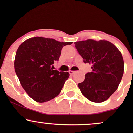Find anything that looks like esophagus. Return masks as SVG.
<instances>
[{
  "label": "esophagus",
  "instance_id": "esophagus-1",
  "mask_svg": "<svg viewBox=\"0 0 133 133\" xmlns=\"http://www.w3.org/2000/svg\"><path fill=\"white\" fill-rule=\"evenodd\" d=\"M76 71H71V70H70L69 71V73H70L71 75H72L74 73H75Z\"/></svg>",
  "mask_w": 133,
  "mask_h": 133
}]
</instances>
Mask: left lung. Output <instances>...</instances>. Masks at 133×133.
<instances>
[{
    "instance_id": "8db88e82",
    "label": "left lung",
    "mask_w": 133,
    "mask_h": 133,
    "mask_svg": "<svg viewBox=\"0 0 133 133\" xmlns=\"http://www.w3.org/2000/svg\"><path fill=\"white\" fill-rule=\"evenodd\" d=\"M85 63L91 65L92 71L85 74L78 87L87 99L96 103L107 101L117 90L124 71L121 52L105 40L88 39L74 42Z\"/></svg>"
}]
</instances>
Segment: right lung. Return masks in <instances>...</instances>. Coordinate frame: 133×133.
<instances>
[{
  "mask_svg": "<svg viewBox=\"0 0 133 133\" xmlns=\"http://www.w3.org/2000/svg\"><path fill=\"white\" fill-rule=\"evenodd\" d=\"M70 42L34 37L21 43L16 53L14 70L20 83L30 97L42 103L59 95L70 74L53 70L61 50Z\"/></svg>",
  "mask_w": 133,
  "mask_h": 133,
  "instance_id": "obj_1",
  "label": "right lung"
}]
</instances>
